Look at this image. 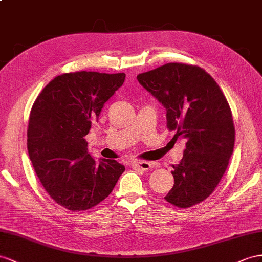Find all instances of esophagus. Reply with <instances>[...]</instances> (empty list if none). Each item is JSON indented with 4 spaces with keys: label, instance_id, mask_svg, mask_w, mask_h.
Returning a JSON list of instances; mask_svg holds the SVG:
<instances>
[{
    "label": "esophagus",
    "instance_id": "34e87169",
    "mask_svg": "<svg viewBox=\"0 0 262 262\" xmlns=\"http://www.w3.org/2000/svg\"><path fill=\"white\" fill-rule=\"evenodd\" d=\"M133 166L137 167V168L142 169V170H149L151 168V164L148 162H144V160H140V162H136L134 163Z\"/></svg>",
    "mask_w": 262,
    "mask_h": 262
}]
</instances>
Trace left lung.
I'll list each match as a JSON object with an SVG mask.
<instances>
[{
    "label": "left lung",
    "instance_id": "obj_1",
    "mask_svg": "<svg viewBox=\"0 0 262 262\" xmlns=\"http://www.w3.org/2000/svg\"><path fill=\"white\" fill-rule=\"evenodd\" d=\"M139 84L166 108L167 128L186 139L173 187L165 199L189 208L209 197L227 169L234 146L231 110L220 87L196 65L168 63L137 75Z\"/></svg>",
    "mask_w": 262,
    "mask_h": 262
}]
</instances>
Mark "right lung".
<instances>
[{"instance_id": "1", "label": "right lung", "mask_w": 262, "mask_h": 262, "mask_svg": "<svg viewBox=\"0 0 262 262\" xmlns=\"http://www.w3.org/2000/svg\"><path fill=\"white\" fill-rule=\"evenodd\" d=\"M125 77L124 73H65L52 79L33 104L29 156L46 192L67 210L83 211L98 205L125 171V166L114 159L97 163L84 138Z\"/></svg>"}]
</instances>
